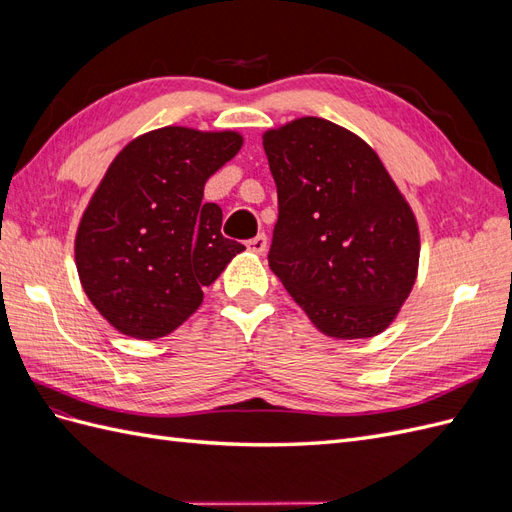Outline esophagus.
<instances>
[{
    "instance_id": "obj_1",
    "label": "esophagus",
    "mask_w": 512,
    "mask_h": 512,
    "mask_svg": "<svg viewBox=\"0 0 512 512\" xmlns=\"http://www.w3.org/2000/svg\"><path fill=\"white\" fill-rule=\"evenodd\" d=\"M247 250L254 254H265L267 250V237L265 235H256L254 239L247 241Z\"/></svg>"
}]
</instances>
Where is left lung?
Listing matches in <instances>:
<instances>
[{
	"mask_svg": "<svg viewBox=\"0 0 512 512\" xmlns=\"http://www.w3.org/2000/svg\"><path fill=\"white\" fill-rule=\"evenodd\" d=\"M280 218L269 267L314 327L335 339L376 337L416 282V215L361 136L322 117L262 134Z\"/></svg>",
	"mask_w": 512,
	"mask_h": 512,
	"instance_id": "8db88e82",
	"label": "left lung"
}]
</instances>
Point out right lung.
<instances>
[{"mask_svg":"<svg viewBox=\"0 0 512 512\" xmlns=\"http://www.w3.org/2000/svg\"><path fill=\"white\" fill-rule=\"evenodd\" d=\"M243 147L235 130L166 126L123 147L74 237L79 280L113 329L170 335L203 303L245 247L222 237V209L203 203L207 179Z\"/></svg>","mask_w":512,"mask_h":512,"instance_id":"obj_1","label":"right lung"}]
</instances>
